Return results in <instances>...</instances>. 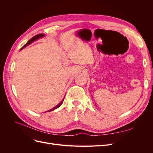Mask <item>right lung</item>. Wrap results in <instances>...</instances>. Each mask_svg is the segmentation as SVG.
Wrapping results in <instances>:
<instances>
[{"label":"right lung","mask_w":153,"mask_h":153,"mask_svg":"<svg viewBox=\"0 0 153 153\" xmlns=\"http://www.w3.org/2000/svg\"><path fill=\"white\" fill-rule=\"evenodd\" d=\"M43 36H45V34H38V35H36L35 36H34V37H32V38L30 39V40H29L28 41H27V43L24 46V47H23L20 50H22L23 48H24L25 47H26L27 46H28L29 45H30V43H32V42H34V41H35L36 40H37V39H39L40 38H43ZM64 99L62 100V101H61V103H59L56 106H55L54 108H52L51 110H48L47 112H51V111H53V110H55L56 108H59L60 106H61L62 104V103H63V101H64Z\"/></svg>","instance_id":"add662e5"}]
</instances>
